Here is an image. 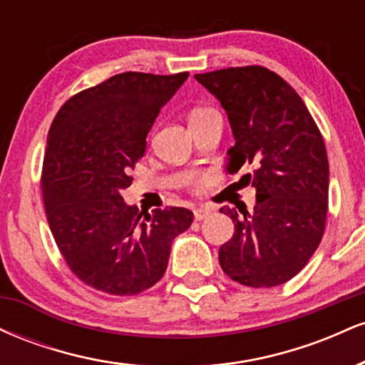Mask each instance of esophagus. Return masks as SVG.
<instances>
[{
    "mask_svg": "<svg viewBox=\"0 0 365 365\" xmlns=\"http://www.w3.org/2000/svg\"><path fill=\"white\" fill-rule=\"evenodd\" d=\"M211 209L209 207H195L194 209V217H195V221H202V220H206V217L211 215Z\"/></svg>",
    "mask_w": 365,
    "mask_h": 365,
    "instance_id": "34e87169",
    "label": "esophagus"
}]
</instances>
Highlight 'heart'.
Instances as JSON below:
<instances>
[{"label":"heart","mask_w":365,"mask_h":365,"mask_svg":"<svg viewBox=\"0 0 365 365\" xmlns=\"http://www.w3.org/2000/svg\"><path fill=\"white\" fill-rule=\"evenodd\" d=\"M209 111H212V110H209V108H195V110L190 113V118H197V116H202V115H206V113H209Z\"/></svg>","instance_id":"b5f03b06"}]
</instances>
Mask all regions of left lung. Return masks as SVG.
<instances>
[{
	"instance_id": "1",
	"label": "left lung",
	"mask_w": 365,
	"mask_h": 365,
	"mask_svg": "<svg viewBox=\"0 0 365 365\" xmlns=\"http://www.w3.org/2000/svg\"><path fill=\"white\" fill-rule=\"evenodd\" d=\"M228 115L235 145L228 168L247 165L255 187L249 212L221 207L235 223L221 245L226 276L245 287L271 288L304 269L321 244L328 215L326 145L302 98L278 73L259 65L197 73Z\"/></svg>"
}]
</instances>
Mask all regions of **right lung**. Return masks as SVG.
<instances>
[{
  "instance_id": "right-lung-1",
  "label": "right lung",
  "mask_w": 365,
  "mask_h": 365,
  "mask_svg": "<svg viewBox=\"0 0 365 365\" xmlns=\"http://www.w3.org/2000/svg\"><path fill=\"white\" fill-rule=\"evenodd\" d=\"M188 72H125L72 96L48 133L41 190L49 228L72 273L110 295H137L168 266L171 242L194 220L185 207L144 215L120 192L145 153L159 110Z\"/></svg>"
}]
</instances>
